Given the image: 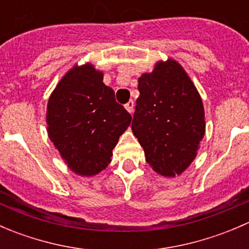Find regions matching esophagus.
<instances>
[{"instance_id": "obj_1", "label": "esophagus", "mask_w": 249, "mask_h": 249, "mask_svg": "<svg viewBox=\"0 0 249 249\" xmlns=\"http://www.w3.org/2000/svg\"><path fill=\"white\" fill-rule=\"evenodd\" d=\"M134 107H135V105H134V101H132V100H130V101L125 105V108H126V110L130 113V114H132V113H134Z\"/></svg>"}]
</instances>
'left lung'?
<instances>
[{
	"label": "left lung",
	"mask_w": 249,
	"mask_h": 249,
	"mask_svg": "<svg viewBox=\"0 0 249 249\" xmlns=\"http://www.w3.org/2000/svg\"><path fill=\"white\" fill-rule=\"evenodd\" d=\"M131 129L155 172L175 177L195 159L205 135L202 100L175 60L159 61L139 78Z\"/></svg>",
	"instance_id": "left-lung-1"
}]
</instances>
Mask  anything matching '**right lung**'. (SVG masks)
Instances as JSON below:
<instances>
[{"label":"right lung","instance_id":"right-lung-1","mask_svg":"<svg viewBox=\"0 0 249 249\" xmlns=\"http://www.w3.org/2000/svg\"><path fill=\"white\" fill-rule=\"evenodd\" d=\"M102 80L104 73L91 64L76 65L57 83L47 106L48 136L65 164L85 177L106 169L131 123Z\"/></svg>","mask_w":249,"mask_h":249}]
</instances>
